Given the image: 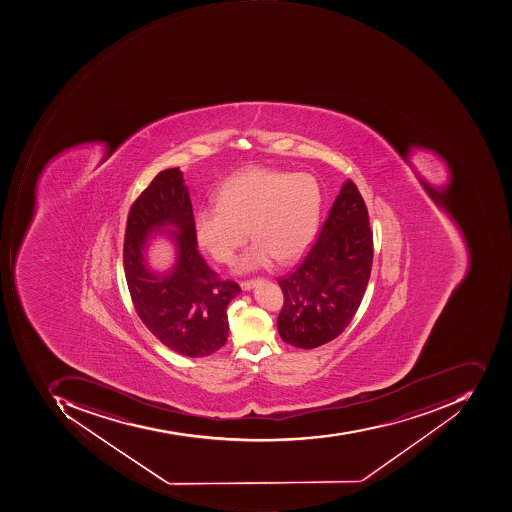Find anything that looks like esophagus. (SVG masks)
I'll list each match as a JSON object with an SVG mask.
<instances>
[{
	"mask_svg": "<svg viewBox=\"0 0 512 512\" xmlns=\"http://www.w3.org/2000/svg\"><path fill=\"white\" fill-rule=\"evenodd\" d=\"M261 278H254V280H244L241 281L240 286L243 291H249V289L254 288L255 284L260 283Z\"/></svg>",
	"mask_w": 512,
	"mask_h": 512,
	"instance_id": "1",
	"label": "esophagus"
}]
</instances>
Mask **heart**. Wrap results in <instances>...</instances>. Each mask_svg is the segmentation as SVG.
Returning <instances> with one entry per match:
<instances>
[{"label":"heart","instance_id":"obj_1","mask_svg":"<svg viewBox=\"0 0 512 512\" xmlns=\"http://www.w3.org/2000/svg\"><path fill=\"white\" fill-rule=\"evenodd\" d=\"M215 203L195 217L198 243L218 263L229 264L249 235L254 243L237 266L248 272L274 258L288 263L308 248L320 221L321 189L309 174L249 167L223 181Z\"/></svg>","mask_w":512,"mask_h":512}]
</instances>
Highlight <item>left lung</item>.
<instances>
[{"instance_id": "obj_1", "label": "left lung", "mask_w": 512, "mask_h": 512, "mask_svg": "<svg viewBox=\"0 0 512 512\" xmlns=\"http://www.w3.org/2000/svg\"><path fill=\"white\" fill-rule=\"evenodd\" d=\"M372 258L368 208L348 180L306 257L278 280L284 295L277 318L281 340L314 349L345 331L368 288Z\"/></svg>"}]
</instances>
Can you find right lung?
<instances>
[{"instance_id": "add662e5", "label": "right lung", "mask_w": 512, "mask_h": 512, "mask_svg": "<svg viewBox=\"0 0 512 512\" xmlns=\"http://www.w3.org/2000/svg\"><path fill=\"white\" fill-rule=\"evenodd\" d=\"M174 225L179 255L175 269L160 276L146 268V235ZM124 274L135 311L167 348L186 357L217 352L228 340L226 308L240 294L235 281L221 280L197 251L194 211L178 167L161 171L127 215Z\"/></svg>"}]
</instances>
